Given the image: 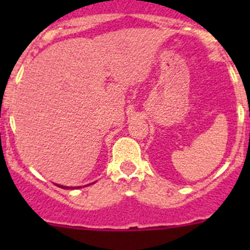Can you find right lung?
<instances>
[{
  "label": "right lung",
  "instance_id": "obj_1",
  "mask_svg": "<svg viewBox=\"0 0 250 250\" xmlns=\"http://www.w3.org/2000/svg\"><path fill=\"white\" fill-rule=\"evenodd\" d=\"M57 186H59V188H67V186H62V185H57ZM78 188H81V186H78Z\"/></svg>",
  "mask_w": 250,
  "mask_h": 250
}]
</instances>
